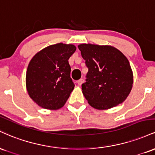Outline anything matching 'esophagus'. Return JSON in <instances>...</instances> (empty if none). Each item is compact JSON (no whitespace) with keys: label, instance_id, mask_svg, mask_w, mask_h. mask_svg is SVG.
I'll list each match as a JSON object with an SVG mask.
<instances>
[{"label":"esophagus","instance_id":"34e87169","mask_svg":"<svg viewBox=\"0 0 155 155\" xmlns=\"http://www.w3.org/2000/svg\"><path fill=\"white\" fill-rule=\"evenodd\" d=\"M77 83H78V84H79V85H81L84 83V79H80L79 81H77Z\"/></svg>","mask_w":155,"mask_h":155}]
</instances>
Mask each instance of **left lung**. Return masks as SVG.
I'll return each mask as SVG.
<instances>
[{
	"mask_svg": "<svg viewBox=\"0 0 155 155\" xmlns=\"http://www.w3.org/2000/svg\"><path fill=\"white\" fill-rule=\"evenodd\" d=\"M88 68L81 89L92 107L108 109L122 104L133 87V72L128 60L111 46H78Z\"/></svg>",
	"mask_w": 155,
	"mask_h": 155,
	"instance_id": "1",
	"label": "left lung"
}]
</instances>
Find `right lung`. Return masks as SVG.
Segmentation results:
<instances>
[{"label":"right lung","instance_id":"1","mask_svg":"<svg viewBox=\"0 0 155 155\" xmlns=\"http://www.w3.org/2000/svg\"><path fill=\"white\" fill-rule=\"evenodd\" d=\"M76 49L72 44H53L32 58L27 69L26 87L39 106L57 110L65 105L75 86L68 60Z\"/></svg>","mask_w":155,"mask_h":155}]
</instances>
